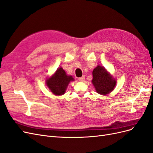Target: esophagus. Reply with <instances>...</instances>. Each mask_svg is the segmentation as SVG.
<instances>
[{
	"label": "esophagus",
	"instance_id": "1",
	"mask_svg": "<svg viewBox=\"0 0 153 153\" xmlns=\"http://www.w3.org/2000/svg\"><path fill=\"white\" fill-rule=\"evenodd\" d=\"M85 79V76H82V77H80L79 78H78V80H79L80 82H84Z\"/></svg>",
	"mask_w": 153,
	"mask_h": 153
}]
</instances>
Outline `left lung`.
Segmentation results:
<instances>
[{"mask_svg":"<svg viewBox=\"0 0 153 153\" xmlns=\"http://www.w3.org/2000/svg\"><path fill=\"white\" fill-rule=\"evenodd\" d=\"M92 83L96 92L100 94L106 95L112 92L116 85V80L101 66H97L92 71Z\"/></svg>","mask_w":153,"mask_h":153,"instance_id":"8db88e82","label":"left lung"}]
</instances>
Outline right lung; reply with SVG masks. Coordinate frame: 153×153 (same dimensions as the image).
<instances>
[{"label": "right lung", "instance_id": "obj_1", "mask_svg": "<svg viewBox=\"0 0 153 153\" xmlns=\"http://www.w3.org/2000/svg\"><path fill=\"white\" fill-rule=\"evenodd\" d=\"M74 81L71 75H68L62 68L60 67L53 75L46 80V84L55 95L61 96L66 92L69 82Z\"/></svg>", "mask_w": 153, "mask_h": 153}]
</instances>
